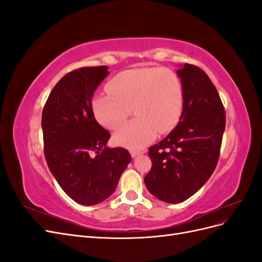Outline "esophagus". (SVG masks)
I'll list each match as a JSON object with an SVG mask.
<instances>
[{"label": "esophagus", "instance_id": "1", "mask_svg": "<svg viewBox=\"0 0 262 262\" xmlns=\"http://www.w3.org/2000/svg\"><path fill=\"white\" fill-rule=\"evenodd\" d=\"M142 154V152H140V150H131V156L133 157V158H136L137 156H139V155H141Z\"/></svg>", "mask_w": 262, "mask_h": 262}]
</instances>
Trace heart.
Returning <instances> with one entry per match:
<instances>
[{"label":"heart","mask_w":262,"mask_h":262,"mask_svg":"<svg viewBox=\"0 0 262 262\" xmlns=\"http://www.w3.org/2000/svg\"><path fill=\"white\" fill-rule=\"evenodd\" d=\"M107 90L109 94L92 100L94 116L102 126L116 130L132 110L137 116L115 133L119 145L142 148L157 131H170L180 119L184 90L178 75L167 68L123 71L108 82Z\"/></svg>","instance_id":"heart-1"}]
</instances>
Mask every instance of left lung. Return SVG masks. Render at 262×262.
I'll list each match as a JSON object with an SVG mask.
<instances>
[{
	"label": "left lung",
	"instance_id": "8db88e82",
	"mask_svg": "<svg viewBox=\"0 0 262 262\" xmlns=\"http://www.w3.org/2000/svg\"><path fill=\"white\" fill-rule=\"evenodd\" d=\"M184 107L176 128L148 148L152 168L148 191L167 203H180L199 190L215 169L225 130L220 95L203 70L184 64L177 71Z\"/></svg>",
	"mask_w": 262,
	"mask_h": 262
}]
</instances>
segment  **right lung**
<instances>
[{
  "label": "right lung",
  "instance_id": "right-lung-1",
  "mask_svg": "<svg viewBox=\"0 0 262 262\" xmlns=\"http://www.w3.org/2000/svg\"><path fill=\"white\" fill-rule=\"evenodd\" d=\"M108 74L105 66L66 74L42 110L47 164L63 191L83 205L98 204L112 195L131 162L128 149L107 146L110 133L93 113V95Z\"/></svg>",
  "mask_w": 262,
  "mask_h": 262
}]
</instances>
